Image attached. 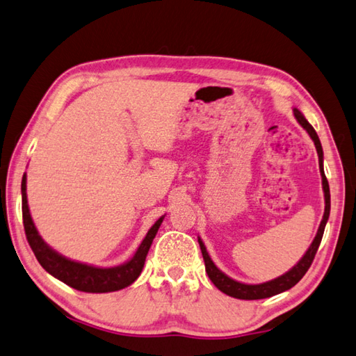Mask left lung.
Here are the masks:
<instances>
[{
    "instance_id": "8db88e82",
    "label": "left lung",
    "mask_w": 356,
    "mask_h": 356,
    "mask_svg": "<svg viewBox=\"0 0 356 356\" xmlns=\"http://www.w3.org/2000/svg\"><path fill=\"white\" fill-rule=\"evenodd\" d=\"M293 111H294V118L298 119V122L304 127V130L313 139L314 147H316V152H318V156H319V172H321V177H323V191H324V200H325V209H324L323 221H321L319 229L316 232V237H314V240L312 241V245L307 250V252L304 254V257L300 259L290 271H286L285 274H282V276L270 280V282H264V284H257V285L237 282V280H234L229 276H226L223 271H220L216 266V264L212 261V259L209 257V252L206 251L203 240L198 237V243L201 248V254H203V259H204L207 276H209V279L212 280V284L216 285L220 291L227 294V296H232L237 299L254 300V299L271 298V296H274V294H279L282 291L290 290V288L296 285L299 280L304 277V274L308 271V268H310L314 256H316V251L321 245V240H323L327 220H328V216H330V189H328V181L325 178L324 165H323V161H324L323 145H321V140L316 135V131H314L310 122H308V120L304 118L302 113H300L298 108H294Z\"/></svg>"
}]
</instances>
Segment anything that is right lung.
I'll return each instance as SVG.
<instances>
[{
  "instance_id": "1",
  "label": "right lung",
  "mask_w": 356,
  "mask_h": 356,
  "mask_svg": "<svg viewBox=\"0 0 356 356\" xmlns=\"http://www.w3.org/2000/svg\"><path fill=\"white\" fill-rule=\"evenodd\" d=\"M22 200H23V225L26 238L29 241V246L32 248L33 254L51 276L63 284L76 288L79 291L85 293H111L122 290V288L131 285L139 277L140 271H143L147 252H149L152 241L155 238L156 232L159 229L161 223H163L164 216L156 220L144 240L140 241L138 251L135 252L129 261L113 266V268H99L86 264H80V261L66 259L62 254H58L56 250L46 243V241L40 237L35 225H33L29 206H28V193H26V173L22 179Z\"/></svg>"
}]
</instances>
